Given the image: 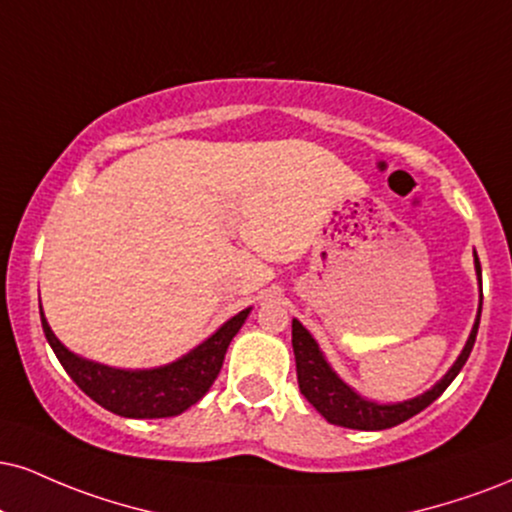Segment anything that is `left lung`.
Returning <instances> with one entry per match:
<instances>
[{
    "label": "left lung",
    "instance_id": "obj_1",
    "mask_svg": "<svg viewBox=\"0 0 512 512\" xmlns=\"http://www.w3.org/2000/svg\"><path fill=\"white\" fill-rule=\"evenodd\" d=\"M474 267H477L479 283H482V264H479L477 252H474ZM479 317H482V303H479L477 322L472 326V334L467 338L463 353L455 360V365L448 369L446 377H443L432 391L396 405H377L372 403V400L357 396L348 384H343V381L336 377V372L329 367V362L324 360L322 350H319L315 338L310 336V331H307L298 319H293V353L300 393L315 405L317 412H322L326 422L338 424V427L362 429V432H379V429L396 427V424L410 420L412 415L422 412L427 405H432L434 400L448 389V384L458 377V372L463 369L467 357L472 353L474 338H477L479 329Z\"/></svg>",
    "mask_w": 512,
    "mask_h": 512
}]
</instances>
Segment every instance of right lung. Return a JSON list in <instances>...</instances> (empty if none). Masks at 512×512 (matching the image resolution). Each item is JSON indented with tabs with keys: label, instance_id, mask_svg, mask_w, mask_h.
I'll use <instances>...</instances> for the list:
<instances>
[{
	"label": "right lung",
	"instance_id": "add662e5",
	"mask_svg": "<svg viewBox=\"0 0 512 512\" xmlns=\"http://www.w3.org/2000/svg\"><path fill=\"white\" fill-rule=\"evenodd\" d=\"M248 312L250 310H243L231 317L217 334L209 336L205 343L190 350L181 360L157 369H140V372L104 367L73 355L52 334L42 312L40 319L42 331H45L54 355L59 357L61 367L76 381L85 396H90L97 405L114 415L133 417V420H157V417L181 415L183 410H188L205 396L224 365L231 338L238 334Z\"/></svg>",
	"mask_w": 512,
	"mask_h": 512
}]
</instances>
